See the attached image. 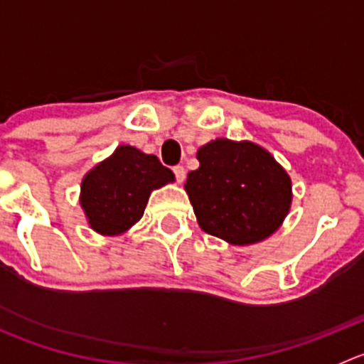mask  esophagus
Listing matches in <instances>:
<instances>
[{
  "label": "esophagus",
  "instance_id": "34e87169",
  "mask_svg": "<svg viewBox=\"0 0 364 364\" xmlns=\"http://www.w3.org/2000/svg\"><path fill=\"white\" fill-rule=\"evenodd\" d=\"M172 171H174L176 179H178V183H183V181H185V178H186V171H185V167H183V165H176V167L172 168Z\"/></svg>",
  "mask_w": 364,
  "mask_h": 364
}]
</instances>
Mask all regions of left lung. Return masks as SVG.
I'll use <instances>...</instances> for the list:
<instances>
[{"mask_svg": "<svg viewBox=\"0 0 364 364\" xmlns=\"http://www.w3.org/2000/svg\"><path fill=\"white\" fill-rule=\"evenodd\" d=\"M188 193L204 232L248 247L277 232L291 211L292 181L267 149L250 141L215 139L197 151Z\"/></svg>", "mask_w": 364, "mask_h": 364, "instance_id": "obj_1", "label": "left lung"}]
</instances>
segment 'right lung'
<instances>
[{"instance_id":"add662e5","label":"right lung","mask_w":364,"mask_h":364,"mask_svg":"<svg viewBox=\"0 0 364 364\" xmlns=\"http://www.w3.org/2000/svg\"><path fill=\"white\" fill-rule=\"evenodd\" d=\"M174 179V172L164 167L155 155L121 144L86 172L79 203L95 232L121 236L142 218L153 190Z\"/></svg>"}]
</instances>
